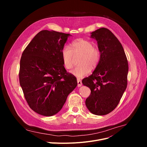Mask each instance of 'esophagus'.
I'll use <instances>...</instances> for the list:
<instances>
[{
  "instance_id": "obj_1",
  "label": "esophagus",
  "mask_w": 147,
  "mask_h": 147,
  "mask_svg": "<svg viewBox=\"0 0 147 147\" xmlns=\"http://www.w3.org/2000/svg\"><path fill=\"white\" fill-rule=\"evenodd\" d=\"M77 86H78V87H81V86H82V84L81 80L79 79V78H77Z\"/></svg>"
}]
</instances>
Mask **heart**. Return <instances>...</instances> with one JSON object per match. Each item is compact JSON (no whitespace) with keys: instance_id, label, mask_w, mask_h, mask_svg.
Here are the masks:
<instances>
[{"instance_id":"b5f03b06","label":"heart","mask_w":147,"mask_h":147,"mask_svg":"<svg viewBox=\"0 0 147 147\" xmlns=\"http://www.w3.org/2000/svg\"><path fill=\"white\" fill-rule=\"evenodd\" d=\"M82 55L80 66L76 67L71 71V73L78 77L86 76L99 64L100 59V51L94 47L91 42L83 39H78L71 43V48L65 45L61 50V56L65 67L71 69L74 65V56Z\"/></svg>"}]
</instances>
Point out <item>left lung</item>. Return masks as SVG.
<instances>
[{"label":"left lung","mask_w":147,"mask_h":147,"mask_svg":"<svg viewBox=\"0 0 147 147\" xmlns=\"http://www.w3.org/2000/svg\"><path fill=\"white\" fill-rule=\"evenodd\" d=\"M91 36L97 40L100 59L92 74L82 81L91 90L86 105L92 113L105 115L116 108L126 89L128 61L121 43L109 30L99 28Z\"/></svg>","instance_id":"obj_1"}]
</instances>
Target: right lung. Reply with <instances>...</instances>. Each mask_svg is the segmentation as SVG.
Segmentation results:
<instances>
[{"instance_id":"right-lung-1","label":"right lung","mask_w":147,"mask_h":147,"mask_svg":"<svg viewBox=\"0 0 147 147\" xmlns=\"http://www.w3.org/2000/svg\"><path fill=\"white\" fill-rule=\"evenodd\" d=\"M69 34L42 30L24 50L20 59L19 81L30 108L51 116L58 113L77 85L67 72L61 56Z\"/></svg>"}]
</instances>
